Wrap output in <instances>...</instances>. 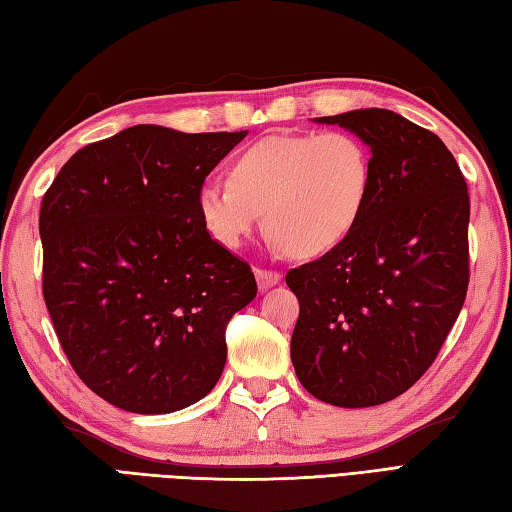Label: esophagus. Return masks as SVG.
<instances>
[{"label": "esophagus", "mask_w": 512, "mask_h": 512, "mask_svg": "<svg viewBox=\"0 0 512 512\" xmlns=\"http://www.w3.org/2000/svg\"><path fill=\"white\" fill-rule=\"evenodd\" d=\"M255 277H257L259 290L273 288L275 284H279V279H281V275L277 273V270H266V268H255Z\"/></svg>", "instance_id": "obj_1"}]
</instances>
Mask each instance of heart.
I'll return each mask as SVG.
<instances>
[{
  "mask_svg": "<svg viewBox=\"0 0 512 512\" xmlns=\"http://www.w3.org/2000/svg\"><path fill=\"white\" fill-rule=\"evenodd\" d=\"M374 178L372 151L350 132L266 136L233 158L228 180H206L198 213L215 242L237 248L264 213L292 257H319L361 220Z\"/></svg>",
  "mask_w": 512,
  "mask_h": 512,
  "instance_id": "b5f03b06",
  "label": "heart"
}]
</instances>
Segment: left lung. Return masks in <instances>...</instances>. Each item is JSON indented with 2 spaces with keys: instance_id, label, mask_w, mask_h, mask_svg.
<instances>
[{
  "instance_id": "1",
  "label": "left lung",
  "mask_w": 512,
  "mask_h": 512,
  "mask_svg": "<svg viewBox=\"0 0 512 512\" xmlns=\"http://www.w3.org/2000/svg\"><path fill=\"white\" fill-rule=\"evenodd\" d=\"M372 151V191L343 242L288 270L297 378L334 407L383 405L436 361L469 288V191L442 140L389 110L321 116Z\"/></svg>"
}]
</instances>
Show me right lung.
Instances as JSON below:
<instances>
[{"instance_id": "add662e5", "label": "right lung", "mask_w": 512, "mask_h": 512, "mask_svg": "<svg viewBox=\"0 0 512 512\" xmlns=\"http://www.w3.org/2000/svg\"><path fill=\"white\" fill-rule=\"evenodd\" d=\"M248 132L136 125L76 151L41 200L43 299L103 400L171 413L215 387L253 270L206 231L198 189Z\"/></svg>"}]
</instances>
